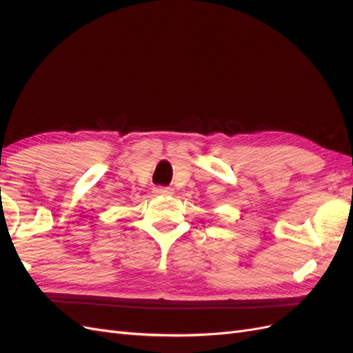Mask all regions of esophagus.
I'll return each mask as SVG.
<instances>
[{
  "instance_id": "esophagus-1",
  "label": "esophagus",
  "mask_w": 353,
  "mask_h": 353,
  "mask_svg": "<svg viewBox=\"0 0 353 353\" xmlns=\"http://www.w3.org/2000/svg\"><path fill=\"white\" fill-rule=\"evenodd\" d=\"M154 193L157 196H172L174 194V190L169 188V187H156L154 188Z\"/></svg>"
}]
</instances>
